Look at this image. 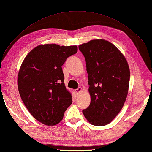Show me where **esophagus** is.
Masks as SVG:
<instances>
[{
    "label": "esophagus",
    "instance_id": "34e87169",
    "mask_svg": "<svg viewBox=\"0 0 152 152\" xmlns=\"http://www.w3.org/2000/svg\"><path fill=\"white\" fill-rule=\"evenodd\" d=\"M82 88H81L80 87H79L77 89H76V90H75V94H77V95H78V94H79L81 91H82Z\"/></svg>",
    "mask_w": 152,
    "mask_h": 152
}]
</instances>
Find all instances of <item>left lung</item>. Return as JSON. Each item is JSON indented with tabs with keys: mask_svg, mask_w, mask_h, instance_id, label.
<instances>
[{
	"mask_svg": "<svg viewBox=\"0 0 152 152\" xmlns=\"http://www.w3.org/2000/svg\"><path fill=\"white\" fill-rule=\"evenodd\" d=\"M84 56L88 74L90 104L83 110L89 123L102 126L113 120L127 97L129 73L124 55L104 39L91 40L79 46Z\"/></svg>",
	"mask_w": 152,
	"mask_h": 152,
	"instance_id": "left-lung-1",
	"label": "left lung"
}]
</instances>
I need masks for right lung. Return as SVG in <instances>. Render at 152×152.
Here are the masks:
<instances>
[{"label":"right lung","mask_w":152,"mask_h":152,"mask_svg":"<svg viewBox=\"0 0 152 152\" xmlns=\"http://www.w3.org/2000/svg\"><path fill=\"white\" fill-rule=\"evenodd\" d=\"M77 50V46L42 44L33 49L22 63L17 79L18 91L29 112L40 123L57 124L72 104L62 66Z\"/></svg>","instance_id":"right-lung-1"}]
</instances>
